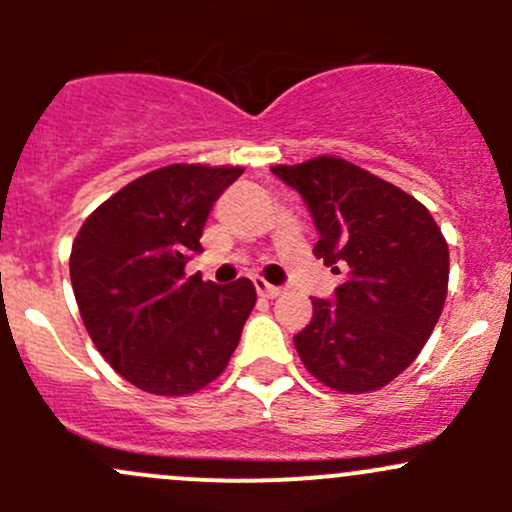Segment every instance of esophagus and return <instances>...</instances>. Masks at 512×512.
Segmentation results:
<instances>
[{
  "label": "esophagus",
  "instance_id": "1",
  "mask_svg": "<svg viewBox=\"0 0 512 512\" xmlns=\"http://www.w3.org/2000/svg\"><path fill=\"white\" fill-rule=\"evenodd\" d=\"M255 289H257V294H260V297H265V299H275V297H280V294H282V287L270 285V282H265L262 277H255Z\"/></svg>",
  "mask_w": 512,
  "mask_h": 512
}]
</instances>
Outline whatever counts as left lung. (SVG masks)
<instances>
[{
	"instance_id": "1",
	"label": "left lung",
	"mask_w": 512,
	"mask_h": 512,
	"mask_svg": "<svg viewBox=\"0 0 512 512\" xmlns=\"http://www.w3.org/2000/svg\"><path fill=\"white\" fill-rule=\"evenodd\" d=\"M307 203L314 255L349 277L312 299V322L294 334L304 369L342 394L394 381L421 354L448 292V242L426 205L339 156L272 165Z\"/></svg>"
}]
</instances>
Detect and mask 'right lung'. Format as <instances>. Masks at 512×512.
I'll return each instance as SVG.
<instances>
[{"mask_svg":"<svg viewBox=\"0 0 512 512\" xmlns=\"http://www.w3.org/2000/svg\"><path fill=\"white\" fill-rule=\"evenodd\" d=\"M240 165L173 163L123 185L86 218L69 272L91 342L126 381L156 396L213 384L257 302L255 285L185 277Z\"/></svg>","mask_w":512,"mask_h":512,"instance_id":"obj_1","label":"right lung"}]
</instances>
